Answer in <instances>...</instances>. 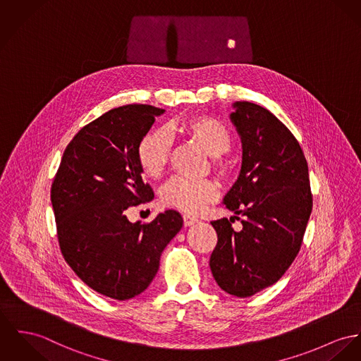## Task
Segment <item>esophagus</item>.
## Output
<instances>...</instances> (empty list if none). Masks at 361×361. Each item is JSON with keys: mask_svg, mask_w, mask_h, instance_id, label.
Returning a JSON list of instances; mask_svg holds the SVG:
<instances>
[{"mask_svg": "<svg viewBox=\"0 0 361 361\" xmlns=\"http://www.w3.org/2000/svg\"><path fill=\"white\" fill-rule=\"evenodd\" d=\"M183 220H184V225H185V226H191V225H195L196 222L199 221L196 217L191 216V214H184V216H183Z\"/></svg>", "mask_w": 361, "mask_h": 361, "instance_id": "esophagus-1", "label": "esophagus"}]
</instances>
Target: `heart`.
I'll return each instance as SVG.
<instances>
[{
	"label": "heart",
	"instance_id": "b5f03b06",
	"mask_svg": "<svg viewBox=\"0 0 361 361\" xmlns=\"http://www.w3.org/2000/svg\"><path fill=\"white\" fill-rule=\"evenodd\" d=\"M177 132L196 142L207 155L213 157L212 167L221 176L228 174L229 162L221 158L231 147V133L219 119L209 115L184 118L167 129ZM171 142L164 130L147 133L140 140L136 155L142 173L151 178H158L164 173ZM219 194L217 185L212 180H185L173 177L162 187L159 202L164 207L176 209L184 213H199Z\"/></svg>",
	"mask_w": 361,
	"mask_h": 361
}]
</instances>
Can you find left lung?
Masks as SVG:
<instances>
[{
  "mask_svg": "<svg viewBox=\"0 0 361 361\" xmlns=\"http://www.w3.org/2000/svg\"><path fill=\"white\" fill-rule=\"evenodd\" d=\"M233 107L231 121L243 157L224 204L243 216V228L236 232L232 219L210 222L219 238L210 269L225 293L246 298L275 284L290 268L301 249L313 199L305 155L294 135L258 104L236 102Z\"/></svg>",
  "mask_w": 361,
  "mask_h": 361,
  "instance_id": "obj_1",
  "label": "left lung"
}]
</instances>
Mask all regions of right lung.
I'll use <instances>...</instances> for the list:
<instances>
[{"label":"right lung","instance_id":"obj_1","mask_svg":"<svg viewBox=\"0 0 361 361\" xmlns=\"http://www.w3.org/2000/svg\"><path fill=\"white\" fill-rule=\"evenodd\" d=\"M164 112L128 104L83 126L66 147L51 188L66 262L92 290L118 301L151 284L162 251L183 226L176 210L145 224L125 216L128 207L154 199L136 149Z\"/></svg>","mask_w":361,"mask_h":361}]
</instances>
